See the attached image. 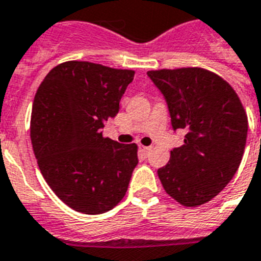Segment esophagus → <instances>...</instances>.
<instances>
[{"instance_id": "obj_1", "label": "esophagus", "mask_w": 261, "mask_h": 261, "mask_svg": "<svg viewBox=\"0 0 261 261\" xmlns=\"http://www.w3.org/2000/svg\"><path fill=\"white\" fill-rule=\"evenodd\" d=\"M139 150L142 151L145 155H149L151 151V147L150 146H143V145H139Z\"/></svg>"}]
</instances>
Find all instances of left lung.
I'll list each match as a JSON object with an SVG mask.
<instances>
[{
  "label": "left lung",
  "mask_w": 261,
  "mask_h": 261,
  "mask_svg": "<svg viewBox=\"0 0 261 261\" xmlns=\"http://www.w3.org/2000/svg\"><path fill=\"white\" fill-rule=\"evenodd\" d=\"M167 100L173 130L186 131L184 145L157 173L169 196L186 207L210 202L240 167L248 118L229 84L202 67L147 71Z\"/></svg>",
  "instance_id": "left-lung-1"
}]
</instances>
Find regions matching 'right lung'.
Instances as JSON below:
<instances>
[{"label":"right lung","mask_w":261,"mask_h":261,"mask_svg":"<svg viewBox=\"0 0 261 261\" xmlns=\"http://www.w3.org/2000/svg\"><path fill=\"white\" fill-rule=\"evenodd\" d=\"M134 70L69 61L46 75L35 94L31 141L39 169L55 195L73 210L96 215L126 195L138 164V146L102 137L104 122Z\"/></svg>","instance_id":"add662e5"}]
</instances>
